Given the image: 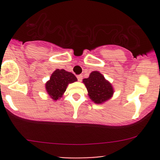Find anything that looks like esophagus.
<instances>
[{
	"mask_svg": "<svg viewBox=\"0 0 160 160\" xmlns=\"http://www.w3.org/2000/svg\"><path fill=\"white\" fill-rule=\"evenodd\" d=\"M77 80H78V81H82V80H83V76L82 75H78L77 76Z\"/></svg>",
	"mask_w": 160,
	"mask_h": 160,
	"instance_id": "1",
	"label": "esophagus"
}]
</instances>
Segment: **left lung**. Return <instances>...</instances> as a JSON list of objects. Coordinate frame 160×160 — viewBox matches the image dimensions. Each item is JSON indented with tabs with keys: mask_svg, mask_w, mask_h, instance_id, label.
<instances>
[{
	"mask_svg": "<svg viewBox=\"0 0 160 160\" xmlns=\"http://www.w3.org/2000/svg\"><path fill=\"white\" fill-rule=\"evenodd\" d=\"M90 98L96 104H101L112 97L114 90L111 84L98 71H93L88 78L83 79Z\"/></svg>",
	"mask_w": 160,
	"mask_h": 160,
	"instance_id": "8db88e82",
	"label": "left lung"
}]
</instances>
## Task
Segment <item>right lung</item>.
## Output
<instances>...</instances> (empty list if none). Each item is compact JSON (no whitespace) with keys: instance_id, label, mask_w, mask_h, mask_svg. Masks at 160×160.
I'll return each instance as SVG.
<instances>
[{"instance_id":"obj_1","label":"right lung","mask_w":160,"mask_h":160,"mask_svg":"<svg viewBox=\"0 0 160 160\" xmlns=\"http://www.w3.org/2000/svg\"><path fill=\"white\" fill-rule=\"evenodd\" d=\"M77 77L72 72L57 69L52 74L50 80L46 83V88L52 99L56 100L62 97L69 83L77 81Z\"/></svg>"}]
</instances>
